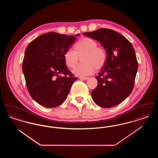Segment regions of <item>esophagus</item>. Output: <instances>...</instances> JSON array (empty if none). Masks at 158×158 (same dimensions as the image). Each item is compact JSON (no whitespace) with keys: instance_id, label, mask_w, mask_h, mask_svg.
Wrapping results in <instances>:
<instances>
[{"instance_id":"34e87169","label":"esophagus","mask_w":158,"mask_h":158,"mask_svg":"<svg viewBox=\"0 0 158 158\" xmlns=\"http://www.w3.org/2000/svg\"><path fill=\"white\" fill-rule=\"evenodd\" d=\"M81 81H86V80H87V79H89V77H80L79 78Z\"/></svg>"}]
</instances>
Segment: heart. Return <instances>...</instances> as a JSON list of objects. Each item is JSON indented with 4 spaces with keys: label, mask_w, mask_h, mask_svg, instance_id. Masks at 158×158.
Here are the masks:
<instances>
[{
    "label": "heart",
    "mask_w": 158,
    "mask_h": 158,
    "mask_svg": "<svg viewBox=\"0 0 158 158\" xmlns=\"http://www.w3.org/2000/svg\"><path fill=\"white\" fill-rule=\"evenodd\" d=\"M76 52L68 50L64 58L68 67L73 69L77 65L79 57L82 62L73 70L75 75L85 77L92 75L96 69L99 70L105 66L107 60V52L104 48L98 47L94 40L89 37L81 38L75 44Z\"/></svg>",
    "instance_id": "heart-1"
}]
</instances>
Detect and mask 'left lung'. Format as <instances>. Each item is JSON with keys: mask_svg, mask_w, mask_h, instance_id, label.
I'll list each match as a JSON object with an SVG mask.
<instances>
[{"mask_svg": "<svg viewBox=\"0 0 158 158\" xmlns=\"http://www.w3.org/2000/svg\"><path fill=\"white\" fill-rule=\"evenodd\" d=\"M99 41L107 52V60L98 76L97 88L91 95L97 105L111 108L119 104L131 93L138 68L134 48L120 33L100 28L83 33Z\"/></svg>", "mask_w": 158, "mask_h": 158, "instance_id": "left-lung-1", "label": "left lung"}]
</instances>
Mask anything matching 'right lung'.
I'll use <instances>...</instances> for the list:
<instances>
[{"mask_svg":"<svg viewBox=\"0 0 158 158\" xmlns=\"http://www.w3.org/2000/svg\"><path fill=\"white\" fill-rule=\"evenodd\" d=\"M79 35L68 36L50 32L36 38L27 47L23 72L31 97L40 105L54 108L67 98L77 77L68 70L64 56Z\"/></svg>","mask_w":158,"mask_h":158,"instance_id":"add662e5","label":"right lung"}]
</instances>
